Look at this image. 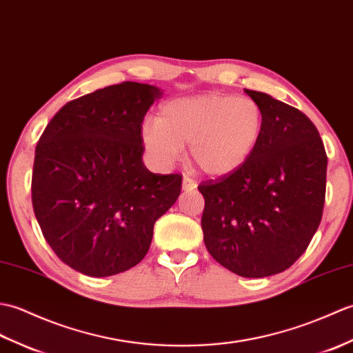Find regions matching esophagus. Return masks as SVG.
Returning <instances> with one entry per match:
<instances>
[{"label": "esophagus", "mask_w": 353, "mask_h": 353, "mask_svg": "<svg viewBox=\"0 0 353 353\" xmlns=\"http://www.w3.org/2000/svg\"><path fill=\"white\" fill-rule=\"evenodd\" d=\"M196 187H198L196 183H194L192 178H189V176L183 178V190L184 192H192V190L196 189Z\"/></svg>", "instance_id": "obj_1"}]
</instances>
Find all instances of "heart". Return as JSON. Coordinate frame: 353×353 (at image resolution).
I'll return each instance as SVG.
<instances>
[{"mask_svg": "<svg viewBox=\"0 0 353 353\" xmlns=\"http://www.w3.org/2000/svg\"><path fill=\"white\" fill-rule=\"evenodd\" d=\"M261 107L252 98L205 93L164 103L157 119L140 125L150 159L172 166L189 143L190 161L210 176H228L245 166L260 145Z\"/></svg>", "mask_w": 353, "mask_h": 353, "instance_id": "b5f03b06", "label": "heart"}]
</instances>
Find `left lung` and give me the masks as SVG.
I'll return each mask as SVG.
<instances>
[{
	"label": "left lung",
	"instance_id": "obj_1",
	"mask_svg": "<svg viewBox=\"0 0 353 353\" xmlns=\"http://www.w3.org/2000/svg\"><path fill=\"white\" fill-rule=\"evenodd\" d=\"M261 107L260 145L237 172L199 184L201 226L214 260L243 278L288 269L322 221L327 157L317 128L297 108L245 89Z\"/></svg>",
	"mask_w": 353,
	"mask_h": 353
}]
</instances>
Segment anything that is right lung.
Masks as SVG:
<instances>
[{
    "label": "right lung",
    "mask_w": 353,
    "mask_h": 353,
    "mask_svg": "<svg viewBox=\"0 0 353 353\" xmlns=\"http://www.w3.org/2000/svg\"><path fill=\"white\" fill-rule=\"evenodd\" d=\"M163 92L125 81L69 101L36 146L31 199L45 240L61 261L104 278L134 268L154 223L174 205L183 176L143 164L140 125Z\"/></svg>",
    "instance_id": "add662e5"
}]
</instances>
